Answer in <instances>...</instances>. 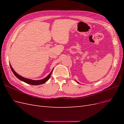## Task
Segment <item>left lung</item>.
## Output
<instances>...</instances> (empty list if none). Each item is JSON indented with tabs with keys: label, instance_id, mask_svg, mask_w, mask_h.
<instances>
[{
	"label": "left lung",
	"instance_id": "left-lung-1",
	"mask_svg": "<svg viewBox=\"0 0 124 124\" xmlns=\"http://www.w3.org/2000/svg\"><path fill=\"white\" fill-rule=\"evenodd\" d=\"M77 83H78V81H77Z\"/></svg>",
	"mask_w": 124,
	"mask_h": 124
}]
</instances>
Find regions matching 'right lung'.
<instances>
[{
  "instance_id": "1",
  "label": "right lung",
  "mask_w": 124,
  "mask_h": 124,
  "mask_svg": "<svg viewBox=\"0 0 124 124\" xmlns=\"http://www.w3.org/2000/svg\"><path fill=\"white\" fill-rule=\"evenodd\" d=\"M10 67H11V70L12 71L13 74L15 75V76H16V78H18V79L24 82L25 83H27L28 84L33 85H38L42 84H44V83H46V82L50 78L51 74L52 73V71H53V69H52L51 72V73L49 74H48L46 77L43 78V79L39 80H31V79H29V78H24L23 77L21 76L20 75L17 74L16 72V71L14 70V69H13L12 66H11L10 63Z\"/></svg>"
}]
</instances>
